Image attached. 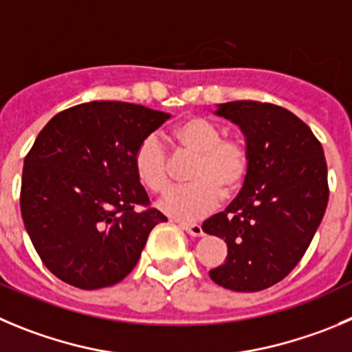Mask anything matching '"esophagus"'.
I'll use <instances>...</instances> for the list:
<instances>
[{"mask_svg":"<svg viewBox=\"0 0 352 352\" xmlns=\"http://www.w3.org/2000/svg\"><path fill=\"white\" fill-rule=\"evenodd\" d=\"M179 226L187 232V234L195 236V238L203 236V228L199 224H179Z\"/></svg>","mask_w":352,"mask_h":352,"instance_id":"34e87169","label":"esophagus"}]
</instances>
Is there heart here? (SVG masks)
I'll return each instance as SVG.
<instances>
[{
  "label": "heart",
  "mask_w": 352,
  "mask_h": 352,
  "mask_svg": "<svg viewBox=\"0 0 352 352\" xmlns=\"http://www.w3.org/2000/svg\"><path fill=\"white\" fill-rule=\"evenodd\" d=\"M222 128L203 116H187L173 126L170 139L180 153L195 156L189 182L161 201V210L173 219L195 222L212 212L221 198H231L245 184L250 154L245 142L222 139ZM133 168L140 182L154 195L172 187L168 156L156 135L144 137L133 153Z\"/></svg>",
  "instance_id": "1"
}]
</instances>
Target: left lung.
<instances>
[{
  "label": "left lung",
  "instance_id": "left-lung-1",
  "mask_svg": "<svg viewBox=\"0 0 352 352\" xmlns=\"http://www.w3.org/2000/svg\"><path fill=\"white\" fill-rule=\"evenodd\" d=\"M241 130L250 170L239 195L203 222L228 243L210 278L234 292H258L290 274L320 228L328 203L327 161L311 128L274 104L236 100L213 111Z\"/></svg>",
  "mask_w": 352,
  "mask_h": 352
}]
</instances>
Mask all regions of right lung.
Listing matches in <instances>:
<instances>
[{
  "label": "right lung",
  "instance_id": "1",
  "mask_svg": "<svg viewBox=\"0 0 352 352\" xmlns=\"http://www.w3.org/2000/svg\"><path fill=\"white\" fill-rule=\"evenodd\" d=\"M168 113L87 102L52 118L24 160L21 212L36 252L58 280L97 290L126 278L166 217L149 208L133 153Z\"/></svg>",
  "mask_w": 352,
  "mask_h": 352
}]
</instances>
